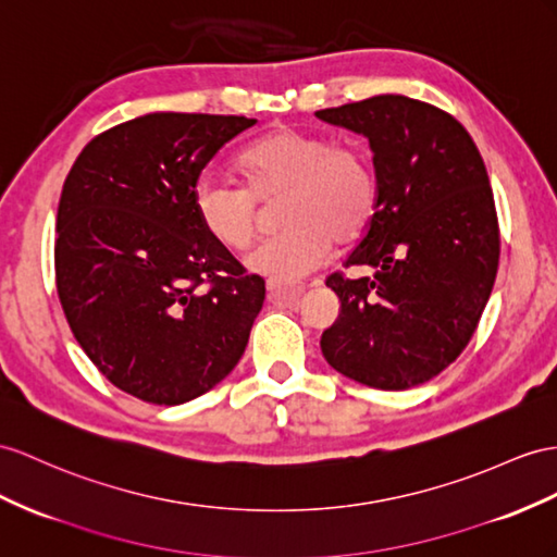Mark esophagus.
Listing matches in <instances>:
<instances>
[{
  "mask_svg": "<svg viewBox=\"0 0 557 557\" xmlns=\"http://www.w3.org/2000/svg\"><path fill=\"white\" fill-rule=\"evenodd\" d=\"M301 287H287V284H280V282H268V298L270 301H292V298L301 296Z\"/></svg>",
  "mask_w": 557,
  "mask_h": 557,
  "instance_id": "obj_1",
  "label": "esophagus"
}]
</instances>
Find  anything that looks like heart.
I'll return each mask as SVG.
<instances>
[{
    "label": "heart",
    "instance_id": "1",
    "mask_svg": "<svg viewBox=\"0 0 557 557\" xmlns=\"http://www.w3.org/2000/svg\"><path fill=\"white\" fill-rule=\"evenodd\" d=\"M245 185L205 176L193 209L216 245L242 251L259 227V205L277 202L282 225L249 251L247 268L277 282L301 280L338 245L360 237L376 209V174L367 154L301 129H277L237 157Z\"/></svg>",
    "mask_w": 557,
    "mask_h": 557
}]
</instances>
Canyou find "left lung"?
Returning a JSON list of instances; mask_svg holds the SVG:
<instances>
[{
  "mask_svg": "<svg viewBox=\"0 0 557 557\" xmlns=\"http://www.w3.org/2000/svg\"><path fill=\"white\" fill-rule=\"evenodd\" d=\"M369 138L376 209L346 268L326 277L341 301L324 360L381 391H407L447 369L475 334L498 268V221L487 169L449 112L407 96L318 110Z\"/></svg>",
  "mask_w": 557,
  "mask_h": 557,
  "instance_id": "8db88e82",
  "label": "left lung"
}]
</instances>
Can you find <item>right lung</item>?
Wrapping results in <instances>:
<instances>
[{"label": "right lung", "instance_id": "add662e5", "mask_svg": "<svg viewBox=\"0 0 557 557\" xmlns=\"http://www.w3.org/2000/svg\"><path fill=\"white\" fill-rule=\"evenodd\" d=\"M256 120L152 112L98 134L63 183L55 289L77 344L112 386L183 405L233 372L265 282L199 225L193 190Z\"/></svg>", "mask_w": 557, "mask_h": 557}]
</instances>
